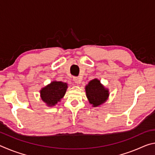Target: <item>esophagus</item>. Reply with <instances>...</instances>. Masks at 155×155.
Returning <instances> with one entry per match:
<instances>
[{
  "mask_svg": "<svg viewBox=\"0 0 155 155\" xmlns=\"http://www.w3.org/2000/svg\"><path fill=\"white\" fill-rule=\"evenodd\" d=\"M73 80H74V83L76 84H79L81 82V78H78V77H74L73 78Z\"/></svg>",
  "mask_w": 155,
  "mask_h": 155,
  "instance_id": "esophagus-1",
  "label": "esophagus"
}]
</instances>
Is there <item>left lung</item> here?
Masks as SVG:
<instances>
[{
	"instance_id": "1",
	"label": "left lung",
	"mask_w": 155,
	"mask_h": 155,
	"mask_svg": "<svg viewBox=\"0 0 155 155\" xmlns=\"http://www.w3.org/2000/svg\"><path fill=\"white\" fill-rule=\"evenodd\" d=\"M85 91L89 102L93 104V107L101 105L107 101L109 96L108 90L104 88L98 79L90 81L86 86Z\"/></svg>"
}]
</instances>
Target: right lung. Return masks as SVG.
Wrapping results in <instances>:
<instances>
[{
	"mask_svg": "<svg viewBox=\"0 0 155 155\" xmlns=\"http://www.w3.org/2000/svg\"><path fill=\"white\" fill-rule=\"evenodd\" d=\"M68 88L66 83L53 81L41 90V97L48 106L55 105L64 96Z\"/></svg>",
	"mask_w": 155,
	"mask_h": 155,
	"instance_id": "right-lung-1",
	"label": "right lung"
}]
</instances>
